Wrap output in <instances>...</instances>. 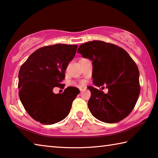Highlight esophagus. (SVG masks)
<instances>
[{
  "label": "esophagus",
  "instance_id": "34e87169",
  "mask_svg": "<svg viewBox=\"0 0 158 158\" xmlns=\"http://www.w3.org/2000/svg\"><path fill=\"white\" fill-rule=\"evenodd\" d=\"M85 89H86V88L84 87V86H79L80 91H84V90H85Z\"/></svg>",
  "mask_w": 158,
  "mask_h": 158
}]
</instances>
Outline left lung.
Returning a JSON list of instances; mask_svg holds the SVG:
<instances>
[{"instance_id": "obj_1", "label": "left lung", "mask_w": 158, "mask_h": 158, "mask_svg": "<svg viewBox=\"0 0 158 158\" xmlns=\"http://www.w3.org/2000/svg\"><path fill=\"white\" fill-rule=\"evenodd\" d=\"M77 53L92 61L93 84L109 90L105 94L88 87L91 92L88 102L90 113L106 123L122 121L132 112L140 93L139 72L135 61L121 47L100 40L81 44Z\"/></svg>"}]
</instances>
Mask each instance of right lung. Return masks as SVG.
Wrapping results in <instances>:
<instances>
[{
    "label": "right lung",
    "mask_w": 158,
    "mask_h": 158,
    "mask_svg": "<svg viewBox=\"0 0 158 158\" xmlns=\"http://www.w3.org/2000/svg\"><path fill=\"white\" fill-rule=\"evenodd\" d=\"M78 46L56 44L40 48L28 58L19 73V96L27 113L44 125L60 122L68 116L79 90L68 87L63 93H53L61 87L65 71Z\"/></svg>",
    "instance_id": "1"
}]
</instances>
